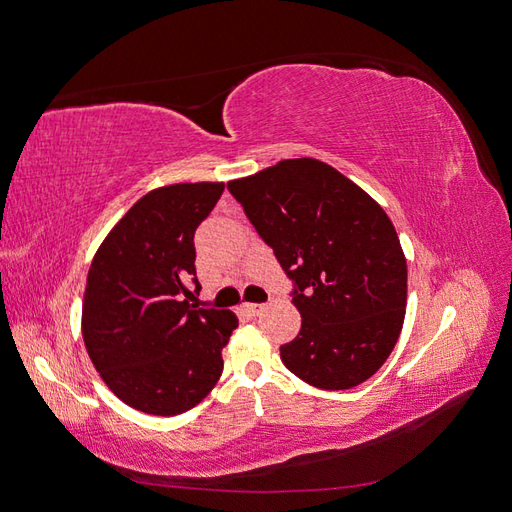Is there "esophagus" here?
<instances>
[{
    "instance_id": "1",
    "label": "esophagus",
    "mask_w": 512,
    "mask_h": 512,
    "mask_svg": "<svg viewBox=\"0 0 512 512\" xmlns=\"http://www.w3.org/2000/svg\"><path fill=\"white\" fill-rule=\"evenodd\" d=\"M262 309H265V305H262V303H245L243 305V312L250 314V316H260Z\"/></svg>"
}]
</instances>
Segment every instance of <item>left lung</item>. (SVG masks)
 I'll return each instance as SVG.
<instances>
[{
	"label": "left lung",
	"mask_w": 512,
	"mask_h": 512,
	"mask_svg": "<svg viewBox=\"0 0 512 512\" xmlns=\"http://www.w3.org/2000/svg\"><path fill=\"white\" fill-rule=\"evenodd\" d=\"M228 192L292 282L303 320L280 348L282 363L324 391L374 376L397 344L408 297L406 258L389 215L314 158L228 181Z\"/></svg>",
	"instance_id": "8db88e82"
}]
</instances>
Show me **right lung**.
Masks as SVG:
<instances>
[{
	"label": "right lung",
	"mask_w": 512,
	"mask_h": 512,
	"mask_svg": "<svg viewBox=\"0 0 512 512\" xmlns=\"http://www.w3.org/2000/svg\"><path fill=\"white\" fill-rule=\"evenodd\" d=\"M222 192L224 183H177L145 194L91 260L85 348L108 389L134 410L181 414L222 376V348L239 320L190 305L200 290L194 232Z\"/></svg>",
	"instance_id": "1"
}]
</instances>
